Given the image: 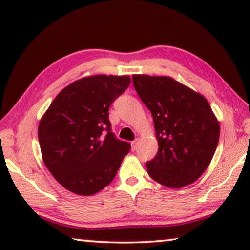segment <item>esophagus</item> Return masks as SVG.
<instances>
[{"label": "esophagus", "instance_id": "1", "mask_svg": "<svg viewBox=\"0 0 250 250\" xmlns=\"http://www.w3.org/2000/svg\"><path fill=\"white\" fill-rule=\"evenodd\" d=\"M139 141H140V139H139V138H136V139L134 140V141H132L131 146H132V149H133V150H135V149H136V146H138Z\"/></svg>", "mask_w": 250, "mask_h": 250}]
</instances>
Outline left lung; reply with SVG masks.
I'll return each instance as SVG.
<instances>
[{"mask_svg":"<svg viewBox=\"0 0 250 250\" xmlns=\"http://www.w3.org/2000/svg\"><path fill=\"white\" fill-rule=\"evenodd\" d=\"M133 85L155 123L159 149L146 162L151 179L168 188L194 182L209 165L220 124L206 99L165 76L133 75Z\"/></svg>","mask_w":250,"mask_h":250,"instance_id":"8db88e82","label":"left lung"}]
</instances>
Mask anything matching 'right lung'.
Listing matches in <instances>:
<instances>
[{
  "label": "right lung",
  "instance_id": "right-lung-1",
  "mask_svg": "<svg viewBox=\"0 0 250 250\" xmlns=\"http://www.w3.org/2000/svg\"><path fill=\"white\" fill-rule=\"evenodd\" d=\"M129 83L128 76L82 78L64 87L41 119L44 164L67 190L91 196L114 180L131 145L116 138L109 107Z\"/></svg>",
  "mask_w": 250,
  "mask_h": 250
}]
</instances>
